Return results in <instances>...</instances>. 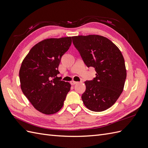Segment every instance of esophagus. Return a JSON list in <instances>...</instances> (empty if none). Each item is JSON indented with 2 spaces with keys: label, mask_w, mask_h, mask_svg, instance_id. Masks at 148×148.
<instances>
[{
  "label": "esophagus",
  "mask_w": 148,
  "mask_h": 148,
  "mask_svg": "<svg viewBox=\"0 0 148 148\" xmlns=\"http://www.w3.org/2000/svg\"><path fill=\"white\" fill-rule=\"evenodd\" d=\"M77 83V81H71V84H72V85H74V84H76Z\"/></svg>",
  "instance_id": "esophagus-1"
}]
</instances>
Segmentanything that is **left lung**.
Here are the masks:
<instances>
[{"mask_svg":"<svg viewBox=\"0 0 148 148\" xmlns=\"http://www.w3.org/2000/svg\"><path fill=\"white\" fill-rule=\"evenodd\" d=\"M72 42L88 67L95 68L96 77L84 82L81 99L92 111H105L121 94L127 77L125 60L111 40L99 35L72 37Z\"/></svg>","mask_w":148,"mask_h":148,"instance_id":"left-lung-1","label":"left lung"}]
</instances>
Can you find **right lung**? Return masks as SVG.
I'll list each match as a JSON object with an SVG mask.
<instances>
[{
	"instance_id": "obj_1",
	"label": "right lung",
	"mask_w": 148,
	"mask_h": 148,
	"mask_svg": "<svg viewBox=\"0 0 148 148\" xmlns=\"http://www.w3.org/2000/svg\"><path fill=\"white\" fill-rule=\"evenodd\" d=\"M71 43V37L45 39L31 48L21 63V89L34 108L43 114L59 111L71 90V84L57 75L62 56Z\"/></svg>"
}]
</instances>
